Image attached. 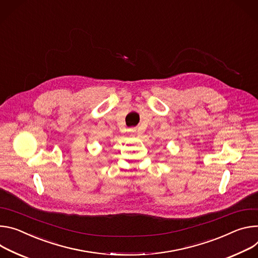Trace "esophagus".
I'll return each mask as SVG.
<instances>
[{
	"mask_svg": "<svg viewBox=\"0 0 258 258\" xmlns=\"http://www.w3.org/2000/svg\"><path fill=\"white\" fill-rule=\"evenodd\" d=\"M128 131L131 132V133H135L137 131V129L136 128H130V129H128Z\"/></svg>",
	"mask_w": 258,
	"mask_h": 258,
	"instance_id": "1",
	"label": "esophagus"
}]
</instances>
